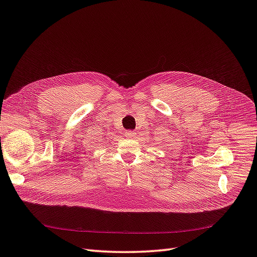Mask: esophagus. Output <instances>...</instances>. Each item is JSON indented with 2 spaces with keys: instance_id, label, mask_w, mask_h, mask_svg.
<instances>
[{
  "instance_id": "obj_1",
  "label": "esophagus",
  "mask_w": 257,
  "mask_h": 257,
  "mask_svg": "<svg viewBox=\"0 0 257 257\" xmlns=\"http://www.w3.org/2000/svg\"><path fill=\"white\" fill-rule=\"evenodd\" d=\"M136 135V133H135V132L134 131H125V136L126 137H134Z\"/></svg>"
}]
</instances>
